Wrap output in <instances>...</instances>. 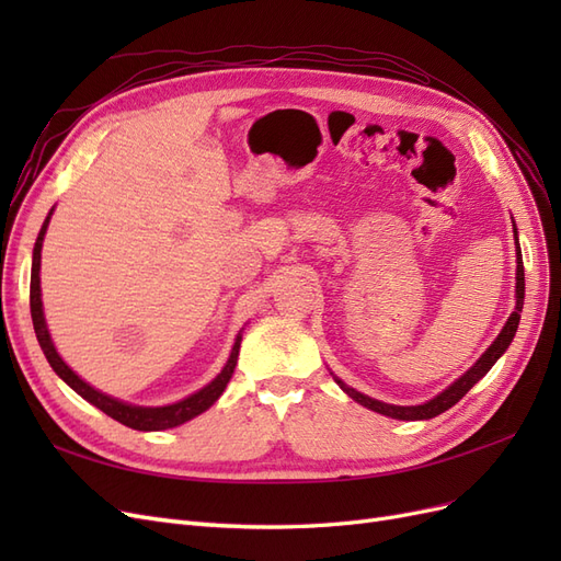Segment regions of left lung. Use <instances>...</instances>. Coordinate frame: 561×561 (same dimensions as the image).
<instances>
[{
    "label": "left lung",
    "instance_id": "obj_1",
    "mask_svg": "<svg viewBox=\"0 0 561 561\" xmlns=\"http://www.w3.org/2000/svg\"><path fill=\"white\" fill-rule=\"evenodd\" d=\"M515 245H517V285H515L517 304H515V311L511 313V318H507L505 328H503L501 334L494 339V344H491V346L482 353V358H480L478 363H474L461 379H456L449 388H445L443 393L435 396L433 400L423 402V404H412V407H400V404L379 402V400H375V398L358 393V390L346 386L342 379L334 377V381L339 383V388H342L344 393H346L348 398H353L355 402H360L363 407H367V410L379 412V414L390 416V419H400V421H423V419H433V416H437V414L447 412L449 407H454L458 400H461V398L468 393V390H470L474 383H478L491 367H494V363L505 353V348L511 346L513 336H515V332H517L519 313H522V307H524V264H522V250H519V241H517V229H515Z\"/></svg>",
    "mask_w": 561,
    "mask_h": 561
}]
</instances>
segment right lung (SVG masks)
I'll list each match as a JSON object with an SVG mask.
<instances>
[{
  "instance_id": "obj_1",
  "label": "right lung",
  "mask_w": 561,
  "mask_h": 561,
  "mask_svg": "<svg viewBox=\"0 0 561 561\" xmlns=\"http://www.w3.org/2000/svg\"><path fill=\"white\" fill-rule=\"evenodd\" d=\"M54 215V210L48 213V217L44 219V227L37 236V243L35 250H32V276H30V313H32V325H35V334H37V342L46 355L48 365L54 367L56 375L70 386L72 390L89 400L91 404H95L98 410H103L107 416H112L114 421L124 423L128 428L135 431H165V428H175L180 423L190 421L194 416H198L201 412H206L208 407L215 404V400L225 393V388L233 375L236 369V360H239V348H241V334L236 336L233 348L229 360L225 365V369L219 371V375L208 383L203 386L201 390H196L194 396L184 398L180 402L173 404H165V407H138V404H128L116 400L112 396L100 393L93 386H89L83 379H79L75 371L65 365V360L58 355L54 342H50V334L46 328V320H44V309H42V287H39V266H42V243H44V233L48 229V219Z\"/></svg>"
}]
</instances>
